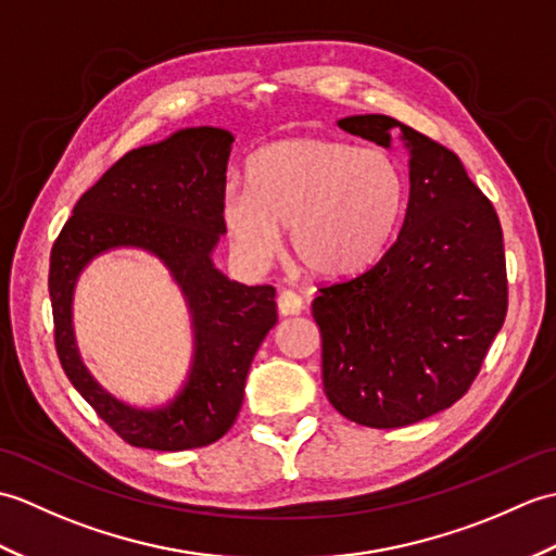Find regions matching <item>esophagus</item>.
Returning a JSON list of instances; mask_svg holds the SVG:
<instances>
[{"label": "esophagus", "mask_w": 556, "mask_h": 556, "mask_svg": "<svg viewBox=\"0 0 556 556\" xmlns=\"http://www.w3.org/2000/svg\"><path fill=\"white\" fill-rule=\"evenodd\" d=\"M277 308L281 315H299L303 311V299L293 291H281L277 299Z\"/></svg>", "instance_id": "1"}]
</instances>
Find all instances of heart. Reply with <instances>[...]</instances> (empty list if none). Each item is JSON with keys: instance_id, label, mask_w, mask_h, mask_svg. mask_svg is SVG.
Instances as JSON below:
<instances>
[{"instance_id": "heart-1", "label": "heart", "mask_w": 556, "mask_h": 556, "mask_svg": "<svg viewBox=\"0 0 556 556\" xmlns=\"http://www.w3.org/2000/svg\"><path fill=\"white\" fill-rule=\"evenodd\" d=\"M248 188L222 198V222L243 260L265 265L289 229L291 253L315 277L368 269L392 241L404 210V179L382 150L299 136L248 160Z\"/></svg>"}]
</instances>
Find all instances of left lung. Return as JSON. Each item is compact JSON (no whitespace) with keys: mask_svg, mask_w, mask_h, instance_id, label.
Here are the masks:
<instances>
[{"mask_svg":"<svg viewBox=\"0 0 556 556\" xmlns=\"http://www.w3.org/2000/svg\"><path fill=\"white\" fill-rule=\"evenodd\" d=\"M344 131L408 152V207L396 241L363 275L320 289L325 394L365 428H404L468 392L504 325L502 224L456 152L384 114Z\"/></svg>","mask_w":556,"mask_h":556,"instance_id":"obj_1","label":"left lung"}]
</instances>
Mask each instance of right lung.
<instances>
[{"label":"right lung","instance_id":"obj_1","mask_svg":"<svg viewBox=\"0 0 556 556\" xmlns=\"http://www.w3.org/2000/svg\"><path fill=\"white\" fill-rule=\"evenodd\" d=\"M233 136L224 128H181L126 155L88 188L56 236L50 255V299L56 356L78 394L124 442L184 452L217 442L243 404L255 351L277 325L275 287H245L212 265L222 233V198ZM114 247L160 256L180 285L194 317V363L167 407H128L81 363L70 303L77 275Z\"/></svg>","mask_w":556,"mask_h":556}]
</instances>
